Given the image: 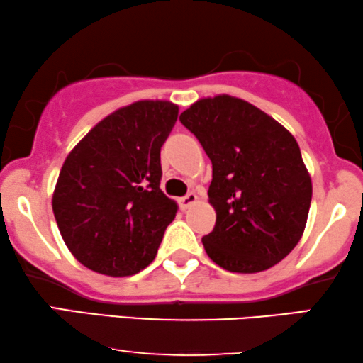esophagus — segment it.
Here are the masks:
<instances>
[{"label":"esophagus","instance_id":"obj_1","mask_svg":"<svg viewBox=\"0 0 363 363\" xmlns=\"http://www.w3.org/2000/svg\"><path fill=\"white\" fill-rule=\"evenodd\" d=\"M196 201H198V196L195 195V193H188L186 196H183V198H180V200H178V203H180V206H182V210H188V208L195 205Z\"/></svg>","mask_w":363,"mask_h":363}]
</instances>
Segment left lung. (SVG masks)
<instances>
[{
    "label": "left lung",
    "instance_id": "left-lung-1",
    "mask_svg": "<svg viewBox=\"0 0 363 363\" xmlns=\"http://www.w3.org/2000/svg\"><path fill=\"white\" fill-rule=\"evenodd\" d=\"M213 165L216 223L203 246L223 269L252 274L284 259L304 235L312 182L292 133L261 108L220 94L182 112Z\"/></svg>",
    "mask_w": 363,
    "mask_h": 363
}]
</instances>
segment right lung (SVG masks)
I'll return each instance as SVG.
<instances>
[{"instance_id": "right-lung-1", "label": "right lung", "mask_w": 363, "mask_h": 363, "mask_svg": "<svg viewBox=\"0 0 363 363\" xmlns=\"http://www.w3.org/2000/svg\"><path fill=\"white\" fill-rule=\"evenodd\" d=\"M177 118V104L137 101L104 117L69 152L52 211L82 266L123 277L155 259L178 211L160 190V148Z\"/></svg>"}]
</instances>
